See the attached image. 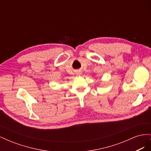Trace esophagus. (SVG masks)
I'll return each instance as SVG.
<instances>
[{
	"instance_id": "esophagus-1",
	"label": "esophagus",
	"mask_w": 151,
	"mask_h": 151,
	"mask_svg": "<svg viewBox=\"0 0 151 151\" xmlns=\"http://www.w3.org/2000/svg\"><path fill=\"white\" fill-rule=\"evenodd\" d=\"M80 74H81V72H80V71H77V72H76V75H77V76H79Z\"/></svg>"
}]
</instances>
